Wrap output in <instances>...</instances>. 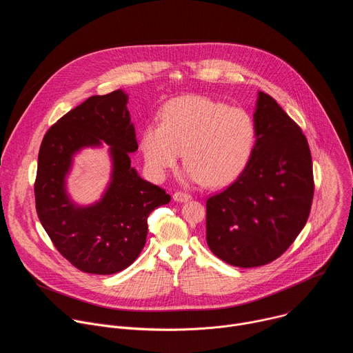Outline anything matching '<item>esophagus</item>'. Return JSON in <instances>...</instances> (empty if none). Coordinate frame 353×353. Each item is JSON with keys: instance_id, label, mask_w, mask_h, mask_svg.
<instances>
[{"instance_id": "34e87169", "label": "esophagus", "mask_w": 353, "mask_h": 353, "mask_svg": "<svg viewBox=\"0 0 353 353\" xmlns=\"http://www.w3.org/2000/svg\"><path fill=\"white\" fill-rule=\"evenodd\" d=\"M173 199L177 201V203H187V201L191 199V195L187 192H183V191H177L173 194Z\"/></svg>"}]
</instances>
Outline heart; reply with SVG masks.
I'll return each instance as SVG.
<instances>
[{
    "mask_svg": "<svg viewBox=\"0 0 353 353\" xmlns=\"http://www.w3.org/2000/svg\"><path fill=\"white\" fill-rule=\"evenodd\" d=\"M257 131L251 114L199 94L174 97L162 108L159 124L143 127L139 148L148 172L165 179L181 152L184 179L221 187L248 165Z\"/></svg>",
    "mask_w": 353,
    "mask_h": 353,
    "instance_id": "b5f03b06",
    "label": "heart"
}]
</instances>
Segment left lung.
Listing matches in <instances>:
<instances>
[{"mask_svg":"<svg viewBox=\"0 0 353 353\" xmlns=\"http://www.w3.org/2000/svg\"><path fill=\"white\" fill-rule=\"evenodd\" d=\"M254 123L248 165L207 201V243L218 259L240 268L265 265L285 253L307 222L314 192L307 139L264 92Z\"/></svg>","mask_w":353,"mask_h":353,"instance_id":"8db88e82","label":"left lung"}]
</instances>
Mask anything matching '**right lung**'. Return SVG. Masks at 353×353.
I'll return each mask as SVG.
<instances>
[{"label":"right lung","mask_w":353,"mask_h":353,"mask_svg":"<svg viewBox=\"0 0 353 353\" xmlns=\"http://www.w3.org/2000/svg\"><path fill=\"white\" fill-rule=\"evenodd\" d=\"M127 103L121 89L86 99L50 127L39 150V219L63 257L86 274L110 275L130 267L145 245L149 214L170 201L131 166L138 142ZM103 143L110 145L111 181L96 203L75 205L66 191L73 157Z\"/></svg>","instance_id":"1"}]
</instances>
